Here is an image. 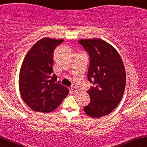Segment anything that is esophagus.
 <instances>
[{"label": "esophagus", "instance_id": "34e87169", "mask_svg": "<svg viewBox=\"0 0 147 147\" xmlns=\"http://www.w3.org/2000/svg\"><path fill=\"white\" fill-rule=\"evenodd\" d=\"M71 91L73 92L74 93H76V92H78V89H77L76 87H74V86L71 87Z\"/></svg>", "mask_w": 147, "mask_h": 147}]
</instances>
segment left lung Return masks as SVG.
<instances>
[{
	"label": "left lung",
	"mask_w": 147,
	"mask_h": 147,
	"mask_svg": "<svg viewBox=\"0 0 147 147\" xmlns=\"http://www.w3.org/2000/svg\"><path fill=\"white\" fill-rule=\"evenodd\" d=\"M78 42L90 56L87 78L94 86L87 91L90 103L84 107L90 117L99 118L117 108L126 86L124 65L117 51L98 38L80 39Z\"/></svg>",
	"instance_id": "obj_1"
}]
</instances>
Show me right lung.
I'll list each match as a JSON object with an SVG mask.
<instances>
[{"label": "right lung", "mask_w": 147, "mask_h": 147, "mask_svg": "<svg viewBox=\"0 0 147 147\" xmlns=\"http://www.w3.org/2000/svg\"><path fill=\"white\" fill-rule=\"evenodd\" d=\"M63 41L43 38L25 57L19 73V91L24 101L34 111L50 113L68 95V88L57 82L52 67L54 49Z\"/></svg>", "instance_id": "right-lung-1"}]
</instances>
